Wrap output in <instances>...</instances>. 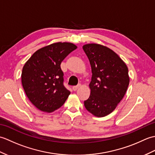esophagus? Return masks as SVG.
I'll use <instances>...</instances> for the list:
<instances>
[{
  "label": "esophagus",
  "mask_w": 155,
  "mask_h": 155,
  "mask_svg": "<svg viewBox=\"0 0 155 155\" xmlns=\"http://www.w3.org/2000/svg\"><path fill=\"white\" fill-rule=\"evenodd\" d=\"M81 87V85L80 84H78V85H77V86H74V87H72V90H73L74 91H77L78 88H79Z\"/></svg>",
  "instance_id": "34e87169"
}]
</instances>
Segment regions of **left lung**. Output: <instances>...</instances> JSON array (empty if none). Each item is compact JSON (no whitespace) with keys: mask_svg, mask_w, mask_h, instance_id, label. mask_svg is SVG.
Listing matches in <instances>:
<instances>
[{"mask_svg":"<svg viewBox=\"0 0 155 155\" xmlns=\"http://www.w3.org/2000/svg\"><path fill=\"white\" fill-rule=\"evenodd\" d=\"M89 60L92 78L91 94L84 104L86 109L97 117L111 113L124 97L129 84L126 64L111 49L98 44L83 47Z\"/></svg>","mask_w":155,"mask_h":155,"instance_id":"obj_1","label":"left lung"}]
</instances>
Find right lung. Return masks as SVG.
Wrapping results in <instances>:
<instances>
[{
    "label": "right lung",
    "instance_id": "right-lung-1",
    "mask_svg": "<svg viewBox=\"0 0 155 155\" xmlns=\"http://www.w3.org/2000/svg\"><path fill=\"white\" fill-rule=\"evenodd\" d=\"M77 48L70 42H56L38 49L25 64L21 74L22 87L38 109L51 113L67 99L71 92L64 86L61 64Z\"/></svg>",
    "mask_w": 155,
    "mask_h": 155
}]
</instances>
